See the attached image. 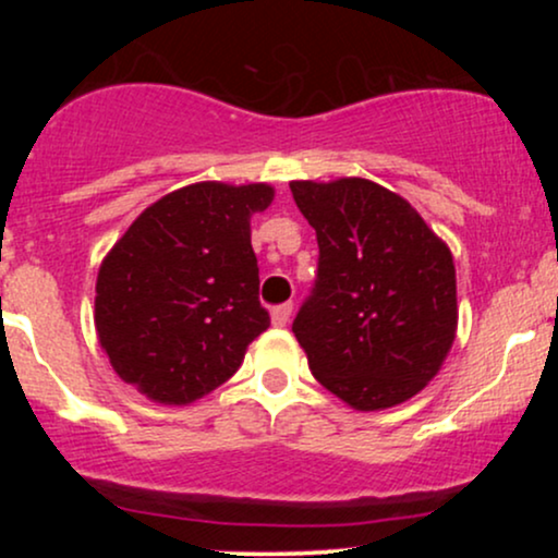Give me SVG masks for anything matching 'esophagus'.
Segmentation results:
<instances>
[{"instance_id":"1","label":"esophagus","mask_w":558,"mask_h":558,"mask_svg":"<svg viewBox=\"0 0 558 558\" xmlns=\"http://www.w3.org/2000/svg\"><path fill=\"white\" fill-rule=\"evenodd\" d=\"M291 312H293V304H280V306H275V310L270 312L275 328H283V325H288V319H291Z\"/></svg>"}]
</instances>
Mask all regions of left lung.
I'll list each match as a JSON object with an SVG mask.
<instances>
[{"label":"left lung","instance_id":"1","mask_svg":"<svg viewBox=\"0 0 558 558\" xmlns=\"http://www.w3.org/2000/svg\"><path fill=\"white\" fill-rule=\"evenodd\" d=\"M317 233V283L293 319L319 386L356 412L417 396L457 338V267L407 198L367 178L291 181Z\"/></svg>","mask_w":558,"mask_h":558}]
</instances>
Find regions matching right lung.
<instances>
[{
  "mask_svg": "<svg viewBox=\"0 0 558 558\" xmlns=\"http://www.w3.org/2000/svg\"><path fill=\"white\" fill-rule=\"evenodd\" d=\"M270 183L202 181L141 213L101 259L94 325L112 369L155 403L189 407L241 367L270 328L252 215Z\"/></svg>",
  "mask_w": 558,
  "mask_h": 558,
  "instance_id": "right-lung-1",
  "label": "right lung"
}]
</instances>
